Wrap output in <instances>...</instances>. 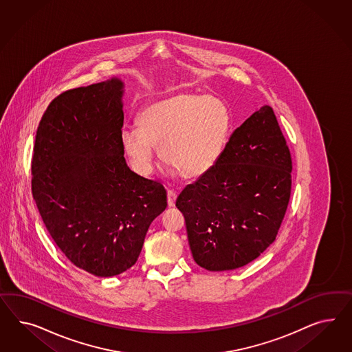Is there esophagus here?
Wrapping results in <instances>:
<instances>
[{
  "instance_id": "1",
  "label": "esophagus",
  "mask_w": 352,
  "mask_h": 352,
  "mask_svg": "<svg viewBox=\"0 0 352 352\" xmlns=\"http://www.w3.org/2000/svg\"><path fill=\"white\" fill-rule=\"evenodd\" d=\"M177 196H178V193L174 191V190H168V205H169L170 208L175 206Z\"/></svg>"
}]
</instances>
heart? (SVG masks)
I'll use <instances>...</instances> for the list:
<instances>
[{"mask_svg":"<svg viewBox=\"0 0 352 352\" xmlns=\"http://www.w3.org/2000/svg\"><path fill=\"white\" fill-rule=\"evenodd\" d=\"M138 129L121 133V146L142 174H149L155 148L186 179L210 170L221 159L231 116L218 98L179 93L152 102L139 112Z\"/></svg>","mask_w":352,"mask_h":352,"instance_id":"heart-1","label":"heart"}]
</instances>
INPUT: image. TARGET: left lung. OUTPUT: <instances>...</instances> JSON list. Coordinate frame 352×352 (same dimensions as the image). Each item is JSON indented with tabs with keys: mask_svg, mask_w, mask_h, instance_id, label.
Returning a JSON list of instances; mask_svg holds the SVG:
<instances>
[{
	"mask_svg": "<svg viewBox=\"0 0 352 352\" xmlns=\"http://www.w3.org/2000/svg\"><path fill=\"white\" fill-rule=\"evenodd\" d=\"M292 191V157L274 109L261 107L221 159L177 199L192 256L209 271L245 266L276 239Z\"/></svg>",
	"mask_w": 352,
	"mask_h": 352,
	"instance_id": "1",
	"label": "left lung"
}]
</instances>
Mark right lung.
<instances>
[{
	"label": "right lung",
	"instance_id": "1",
	"mask_svg": "<svg viewBox=\"0 0 352 352\" xmlns=\"http://www.w3.org/2000/svg\"><path fill=\"white\" fill-rule=\"evenodd\" d=\"M120 78L56 96L36 133L32 195L54 243L76 267L111 277L134 266L166 191L130 170L121 146Z\"/></svg>",
	"mask_w": 352,
	"mask_h": 352
}]
</instances>
